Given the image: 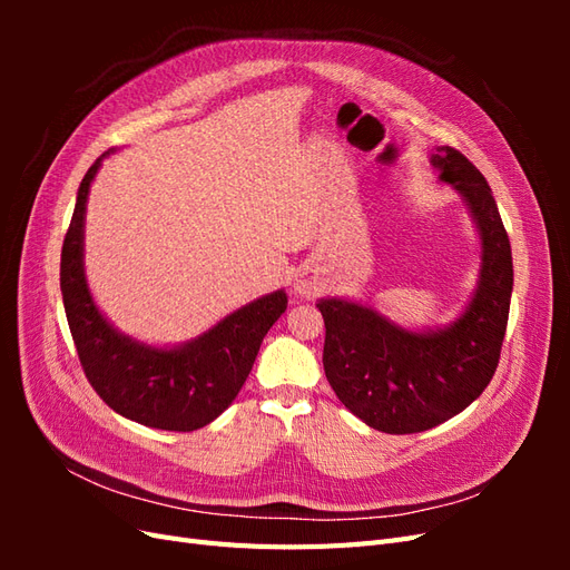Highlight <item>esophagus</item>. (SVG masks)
Instances as JSON below:
<instances>
[{"mask_svg": "<svg viewBox=\"0 0 570 570\" xmlns=\"http://www.w3.org/2000/svg\"><path fill=\"white\" fill-rule=\"evenodd\" d=\"M292 287H295V292H297L299 297H314L316 292L321 289V281L316 278L314 273L304 271V273H299V275H297L295 283H292Z\"/></svg>", "mask_w": 570, "mask_h": 570, "instance_id": "1", "label": "esophagus"}]
</instances>
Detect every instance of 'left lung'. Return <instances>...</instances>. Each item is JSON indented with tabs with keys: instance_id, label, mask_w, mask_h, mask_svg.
Returning a JSON list of instances; mask_svg holds the SVG:
<instances>
[{
	"instance_id": "left-lung-1",
	"label": "left lung",
	"mask_w": 570,
	"mask_h": 570,
	"mask_svg": "<svg viewBox=\"0 0 570 570\" xmlns=\"http://www.w3.org/2000/svg\"><path fill=\"white\" fill-rule=\"evenodd\" d=\"M430 164L469 206L480 237L478 285L463 312L446 325L411 331L371 304L316 302L327 383L356 419L390 435L421 433L473 404L497 371L509 321L511 245L488 180L454 147H435Z\"/></svg>"
}]
</instances>
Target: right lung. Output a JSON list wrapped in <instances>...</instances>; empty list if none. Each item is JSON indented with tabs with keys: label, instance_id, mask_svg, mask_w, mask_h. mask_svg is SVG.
<instances>
[{
	"label": "right lung",
	"instance_id": "1",
	"mask_svg": "<svg viewBox=\"0 0 570 570\" xmlns=\"http://www.w3.org/2000/svg\"><path fill=\"white\" fill-rule=\"evenodd\" d=\"M105 151L85 174L61 249V295L80 364L95 392L135 423L189 433L209 425L243 390L266 333L287 308L285 289L258 297L174 347L120 333L99 312L85 275V212Z\"/></svg>",
	"mask_w": 570,
	"mask_h": 570
}]
</instances>
